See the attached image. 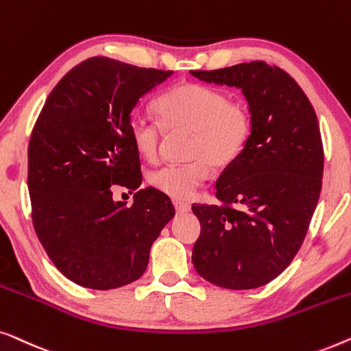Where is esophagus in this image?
Listing matches in <instances>:
<instances>
[{"label":"esophagus","mask_w":351,"mask_h":351,"mask_svg":"<svg viewBox=\"0 0 351 351\" xmlns=\"http://www.w3.org/2000/svg\"><path fill=\"white\" fill-rule=\"evenodd\" d=\"M173 205H175V210H176L178 215H182V213H187V211H191V205L186 204V202L175 200Z\"/></svg>","instance_id":"1"}]
</instances>
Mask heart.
I'll use <instances>...</instances> for the list:
<instances>
[{
	"label": "heart",
	"instance_id": "obj_1",
	"mask_svg": "<svg viewBox=\"0 0 351 351\" xmlns=\"http://www.w3.org/2000/svg\"><path fill=\"white\" fill-rule=\"evenodd\" d=\"M167 128L194 132L189 164H167L149 173V184L170 199L184 200L194 194L211 173V165L224 169L248 145L253 119L241 103H229V97L200 84H182L165 93L157 103ZM130 136L138 154L147 160L159 152L162 124L154 117L136 114L130 124Z\"/></svg>",
	"mask_w": 351,
	"mask_h": 351
}]
</instances>
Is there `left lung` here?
I'll return each mask as SVG.
<instances>
[{
    "instance_id": "left-lung-1",
    "label": "left lung",
    "mask_w": 351,
    "mask_h": 351,
    "mask_svg": "<svg viewBox=\"0 0 351 351\" xmlns=\"http://www.w3.org/2000/svg\"><path fill=\"white\" fill-rule=\"evenodd\" d=\"M191 75L240 88L253 119L248 145L216 181L223 205H192L202 226L192 264L221 288H259L291 264L317 208L324 160L317 114L299 84L265 62Z\"/></svg>"
}]
</instances>
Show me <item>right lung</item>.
Listing matches in <instances>:
<instances>
[{"instance_id": "obj_1", "label": "right lung", "mask_w": 351, "mask_h": 351, "mask_svg": "<svg viewBox=\"0 0 351 351\" xmlns=\"http://www.w3.org/2000/svg\"><path fill=\"white\" fill-rule=\"evenodd\" d=\"M173 71L92 57L53 87L28 146L33 226L53 265L76 285L116 289L140 278L173 219L170 199L141 184L132 111ZM116 185L136 190L130 207Z\"/></svg>"}]
</instances>
